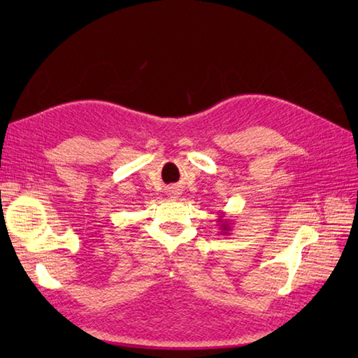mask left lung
<instances>
[{"label": "left lung", "mask_w": 358, "mask_h": 358, "mask_svg": "<svg viewBox=\"0 0 358 358\" xmlns=\"http://www.w3.org/2000/svg\"><path fill=\"white\" fill-rule=\"evenodd\" d=\"M226 214H223L222 217H218V224H220V232H222V235H227L231 231H232V223L229 222V220L224 218Z\"/></svg>", "instance_id": "8db88e82"}]
</instances>
